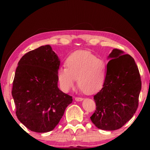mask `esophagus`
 <instances>
[{"instance_id":"obj_1","label":"esophagus","mask_w":150,"mask_h":150,"mask_svg":"<svg viewBox=\"0 0 150 150\" xmlns=\"http://www.w3.org/2000/svg\"><path fill=\"white\" fill-rule=\"evenodd\" d=\"M75 100L76 101H81V100H83V98H81V97H75Z\"/></svg>"}]
</instances>
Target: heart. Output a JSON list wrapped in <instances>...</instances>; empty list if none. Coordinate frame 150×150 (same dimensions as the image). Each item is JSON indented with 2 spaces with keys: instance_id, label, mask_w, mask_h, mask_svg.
<instances>
[{
  "instance_id": "1",
  "label": "heart",
  "mask_w": 150,
  "mask_h": 150,
  "mask_svg": "<svg viewBox=\"0 0 150 150\" xmlns=\"http://www.w3.org/2000/svg\"><path fill=\"white\" fill-rule=\"evenodd\" d=\"M66 67L58 69L57 78L61 87L68 91L77 86L86 95H93L103 88L106 75V65L104 60L85 50H77L67 58Z\"/></svg>"
}]
</instances>
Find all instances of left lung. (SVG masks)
<instances>
[{"label":"left lung","instance_id":"left-lung-1","mask_svg":"<svg viewBox=\"0 0 150 150\" xmlns=\"http://www.w3.org/2000/svg\"><path fill=\"white\" fill-rule=\"evenodd\" d=\"M108 58L111 59L103 87L94 96L96 107L91 120L101 130H115L135 114L142 81L138 66L130 55L114 49Z\"/></svg>","mask_w":150,"mask_h":150}]
</instances>
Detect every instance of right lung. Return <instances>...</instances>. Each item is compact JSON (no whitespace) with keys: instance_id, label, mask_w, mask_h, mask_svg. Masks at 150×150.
<instances>
[{"instance_id":"add662e5","label":"right lung","mask_w":150,"mask_h":150,"mask_svg":"<svg viewBox=\"0 0 150 150\" xmlns=\"http://www.w3.org/2000/svg\"><path fill=\"white\" fill-rule=\"evenodd\" d=\"M59 64L50 45L26 53L18 63L12 95L18 119L31 131L54 130L72 103V96L57 87Z\"/></svg>"}]
</instances>
